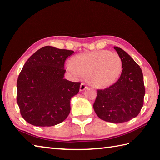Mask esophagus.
<instances>
[{
    "label": "esophagus",
    "mask_w": 160,
    "mask_h": 160,
    "mask_svg": "<svg viewBox=\"0 0 160 160\" xmlns=\"http://www.w3.org/2000/svg\"><path fill=\"white\" fill-rule=\"evenodd\" d=\"M87 87L86 86V84L84 83H82L80 84V91H84L85 89H87Z\"/></svg>",
    "instance_id": "obj_1"
}]
</instances>
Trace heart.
I'll use <instances>...</instances> for the list:
<instances>
[{
  "instance_id": "b5f03b06",
  "label": "heart",
  "mask_w": 160,
  "mask_h": 160,
  "mask_svg": "<svg viewBox=\"0 0 160 160\" xmlns=\"http://www.w3.org/2000/svg\"><path fill=\"white\" fill-rule=\"evenodd\" d=\"M75 77L87 76L91 85L104 88L116 82L122 70V61L117 53L99 50L74 56L67 64Z\"/></svg>"
}]
</instances>
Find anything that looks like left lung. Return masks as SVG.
<instances>
[{"instance_id":"left-lung-1","label":"left lung","mask_w":160,"mask_h":160,"mask_svg":"<svg viewBox=\"0 0 160 160\" xmlns=\"http://www.w3.org/2000/svg\"><path fill=\"white\" fill-rule=\"evenodd\" d=\"M122 61L121 76L116 82L98 90L93 109L101 120L113 123L131 120L143 107L145 87L140 66L120 47H114Z\"/></svg>"}]
</instances>
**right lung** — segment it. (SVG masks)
<instances>
[{"mask_svg":"<svg viewBox=\"0 0 160 160\" xmlns=\"http://www.w3.org/2000/svg\"><path fill=\"white\" fill-rule=\"evenodd\" d=\"M73 51L45 46L24 64L17 80V103L28 123L52 127L63 122L80 82L64 79V62Z\"/></svg>","mask_w":160,"mask_h":160,"instance_id":"right-lung-1","label":"right lung"}]
</instances>
